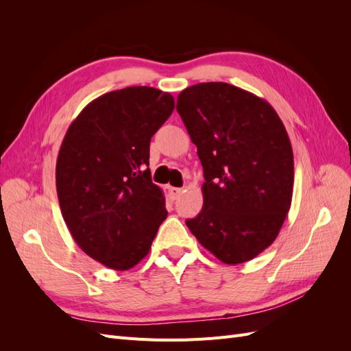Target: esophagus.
Instances as JSON below:
<instances>
[{"label":"esophagus","mask_w":351,"mask_h":351,"mask_svg":"<svg viewBox=\"0 0 351 351\" xmlns=\"http://www.w3.org/2000/svg\"><path fill=\"white\" fill-rule=\"evenodd\" d=\"M169 193H171L173 199H177L180 196V193H182V189H180V187H169Z\"/></svg>","instance_id":"esophagus-1"}]
</instances>
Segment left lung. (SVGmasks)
<instances>
[{"instance_id": "8db88e82", "label": "left lung", "mask_w": 351, "mask_h": 351, "mask_svg": "<svg viewBox=\"0 0 351 351\" xmlns=\"http://www.w3.org/2000/svg\"><path fill=\"white\" fill-rule=\"evenodd\" d=\"M204 167V206L186 226L227 265L269 247L289 214L294 159L285 127L271 105L224 82L197 83L177 98Z\"/></svg>"}]
</instances>
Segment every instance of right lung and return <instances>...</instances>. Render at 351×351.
I'll return each instance as SVG.
<instances>
[{"mask_svg":"<svg viewBox=\"0 0 351 351\" xmlns=\"http://www.w3.org/2000/svg\"><path fill=\"white\" fill-rule=\"evenodd\" d=\"M173 110L168 92L112 90L82 110L61 143L56 183L62 218L77 246L107 268L136 267L168 215L147 167L151 137Z\"/></svg>","mask_w":351,"mask_h":351,"instance_id":"add662e5","label":"right lung"}]
</instances>
